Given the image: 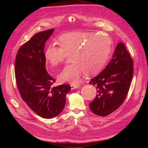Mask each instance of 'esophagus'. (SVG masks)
Here are the masks:
<instances>
[{
    "mask_svg": "<svg viewBox=\"0 0 148 148\" xmlns=\"http://www.w3.org/2000/svg\"><path fill=\"white\" fill-rule=\"evenodd\" d=\"M80 86V85L79 84H72L71 85V89H77V88H79Z\"/></svg>",
    "mask_w": 148,
    "mask_h": 148,
    "instance_id": "34e87169",
    "label": "esophagus"
}]
</instances>
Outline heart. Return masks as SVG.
Listing matches in <instances>:
<instances>
[{
	"mask_svg": "<svg viewBox=\"0 0 148 148\" xmlns=\"http://www.w3.org/2000/svg\"><path fill=\"white\" fill-rule=\"evenodd\" d=\"M60 46L51 44L45 52L47 62L52 66L63 62L68 55L72 64L66 65L58 75L63 82L79 83L85 73L94 75L104 67L112 49L110 38L104 34L69 32L59 38Z\"/></svg>",
	"mask_w": 148,
	"mask_h": 148,
	"instance_id": "obj_1",
	"label": "heart"
}]
</instances>
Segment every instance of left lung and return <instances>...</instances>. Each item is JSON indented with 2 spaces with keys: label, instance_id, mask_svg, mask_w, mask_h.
<instances>
[{
  "label": "left lung",
  "instance_id": "8db88e82",
  "mask_svg": "<svg viewBox=\"0 0 148 148\" xmlns=\"http://www.w3.org/2000/svg\"><path fill=\"white\" fill-rule=\"evenodd\" d=\"M133 75V59L125 45L120 42L109 64L89 82L97 88V95L89 104L90 110L106 116L118 109L127 97Z\"/></svg>",
  "mask_w": 148,
  "mask_h": 148
}]
</instances>
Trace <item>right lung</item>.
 I'll return each mask as SVG.
<instances>
[{
	"label": "right lung",
	"mask_w": 148,
	"mask_h": 148,
	"mask_svg": "<svg viewBox=\"0 0 148 148\" xmlns=\"http://www.w3.org/2000/svg\"><path fill=\"white\" fill-rule=\"evenodd\" d=\"M54 29L35 34L19 49L15 58V75L23 100L35 113L53 118L64 110L68 84L54 87L55 82L45 69L44 46Z\"/></svg>",
	"instance_id": "obj_1"
}]
</instances>
